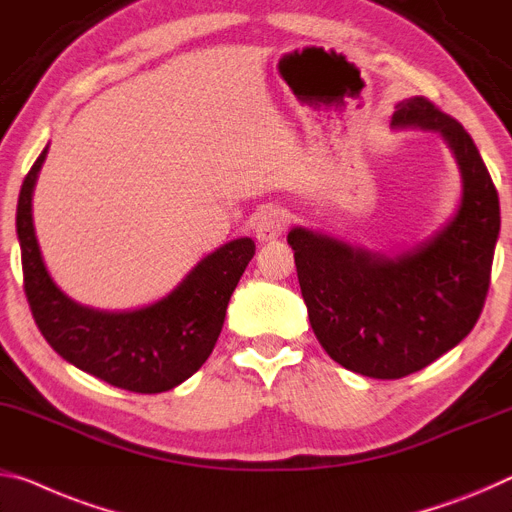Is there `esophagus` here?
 I'll return each instance as SVG.
<instances>
[{"mask_svg":"<svg viewBox=\"0 0 512 512\" xmlns=\"http://www.w3.org/2000/svg\"><path fill=\"white\" fill-rule=\"evenodd\" d=\"M289 225V212L282 207H266L262 214L257 216L255 221V237L257 241H275L282 237V232L287 230Z\"/></svg>","mask_w":512,"mask_h":512,"instance_id":"obj_1","label":"esophagus"}]
</instances>
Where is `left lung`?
<instances>
[{
  "label": "left lung",
  "mask_w": 512,
  "mask_h": 512,
  "mask_svg": "<svg viewBox=\"0 0 512 512\" xmlns=\"http://www.w3.org/2000/svg\"><path fill=\"white\" fill-rule=\"evenodd\" d=\"M392 125L437 129L451 145L465 184L456 218L396 259L300 227L287 237L319 344L342 367L380 380L428 367L472 332L501 225L497 186L456 118L410 97L396 104Z\"/></svg>",
  "instance_id": "8db88e82"
}]
</instances>
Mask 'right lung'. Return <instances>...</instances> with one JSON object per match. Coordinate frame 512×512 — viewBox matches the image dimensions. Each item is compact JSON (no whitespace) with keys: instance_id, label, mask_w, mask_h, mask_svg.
Here are the masks:
<instances>
[{"instance_id":"add662e5","label":"right lung","mask_w":512,"mask_h":512,"mask_svg":"<svg viewBox=\"0 0 512 512\" xmlns=\"http://www.w3.org/2000/svg\"><path fill=\"white\" fill-rule=\"evenodd\" d=\"M47 148L24 177L18 198V239L29 310L56 353L77 369L113 387L159 394L191 378L221 335L234 287L255 255L243 237L207 255L164 300L136 312H100L77 305L45 271L40 257L31 196Z\"/></svg>"}]
</instances>
